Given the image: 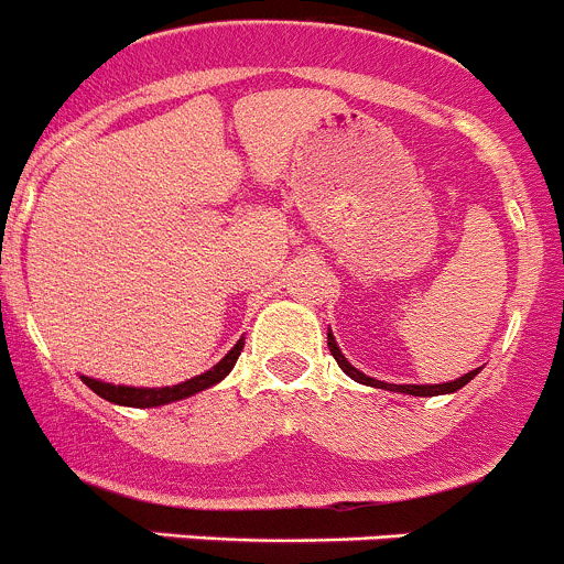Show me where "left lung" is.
<instances>
[{
	"mask_svg": "<svg viewBox=\"0 0 564 564\" xmlns=\"http://www.w3.org/2000/svg\"><path fill=\"white\" fill-rule=\"evenodd\" d=\"M326 343H329L332 357L337 359V366L343 368V373H346V377H351L354 382H359V384H368V388L393 390V393H406V395H443V393H457L459 388H465V384H468L470 379H474L476 373H479V368H476V371H470V373H465V377L454 379V382H443V384H388V382H379V379H373V377H366V373H362V371H357V368H354L351 362H348V359L343 357V351H340V348H337L335 335H332V332H326Z\"/></svg>",
	"mask_w": 564,
	"mask_h": 564,
	"instance_id": "8db88e82",
	"label": "left lung"
}]
</instances>
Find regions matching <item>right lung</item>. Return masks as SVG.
Instances as JSON below:
<instances>
[{
  "mask_svg": "<svg viewBox=\"0 0 564 564\" xmlns=\"http://www.w3.org/2000/svg\"><path fill=\"white\" fill-rule=\"evenodd\" d=\"M240 351H243V337L232 346V351L213 366L210 371L198 373V377L187 379V382L180 384H171V388H127V384H110V382H99V379H90V377H79L96 395H101L105 401L110 404H121V406H160V404H171V401H180L187 399V395H196L202 390L213 388V384L221 382L229 371L235 368L238 362Z\"/></svg>",
  "mask_w": 564,
  "mask_h": 564,
  "instance_id": "obj_1",
  "label": "right lung"
}]
</instances>
